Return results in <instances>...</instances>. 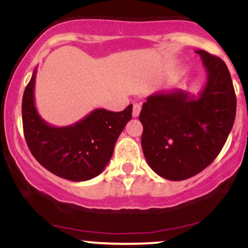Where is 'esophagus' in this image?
Instances as JSON below:
<instances>
[{"mask_svg": "<svg viewBox=\"0 0 248 248\" xmlns=\"http://www.w3.org/2000/svg\"><path fill=\"white\" fill-rule=\"evenodd\" d=\"M140 112H141V104H134V108H132V117H134V118L139 117Z\"/></svg>", "mask_w": 248, "mask_h": 248, "instance_id": "34e87169", "label": "esophagus"}]
</instances>
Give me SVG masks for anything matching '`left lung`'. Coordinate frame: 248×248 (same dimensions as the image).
Wrapping results in <instances>:
<instances>
[{
	"mask_svg": "<svg viewBox=\"0 0 248 248\" xmlns=\"http://www.w3.org/2000/svg\"><path fill=\"white\" fill-rule=\"evenodd\" d=\"M206 71L198 96L185 90L158 92L142 105V151L152 170L170 181L202 172L219 154L236 114V96L222 59L195 50Z\"/></svg>",
	"mask_w": 248,
	"mask_h": 248,
	"instance_id": "1",
	"label": "left lung"
}]
</instances>
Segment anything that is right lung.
Segmentation results:
<instances>
[{"label": "right lung", "instance_id": "1", "mask_svg": "<svg viewBox=\"0 0 248 248\" xmlns=\"http://www.w3.org/2000/svg\"><path fill=\"white\" fill-rule=\"evenodd\" d=\"M35 68L23 96V126L26 143L36 160L54 175L73 182L92 180L104 171L114 144L127 122L132 105L124 111L96 108L77 123L54 126L35 106Z\"/></svg>", "mask_w": 248, "mask_h": 248}]
</instances>
